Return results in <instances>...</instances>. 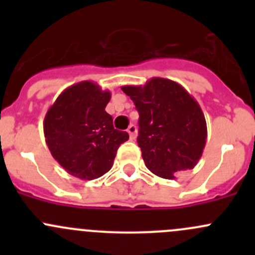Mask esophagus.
Wrapping results in <instances>:
<instances>
[{
  "label": "esophagus",
  "mask_w": 255,
  "mask_h": 255,
  "mask_svg": "<svg viewBox=\"0 0 255 255\" xmlns=\"http://www.w3.org/2000/svg\"><path fill=\"white\" fill-rule=\"evenodd\" d=\"M127 132L128 134H129L130 139H135V137H137V127H135L134 125H130L129 127H128Z\"/></svg>",
  "instance_id": "34e87169"
}]
</instances>
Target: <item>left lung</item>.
I'll return each mask as SVG.
<instances>
[{"label": "left lung", "instance_id": "8db88e82", "mask_svg": "<svg viewBox=\"0 0 255 255\" xmlns=\"http://www.w3.org/2000/svg\"><path fill=\"white\" fill-rule=\"evenodd\" d=\"M139 113L138 145L145 166L163 179L194 169L207 138L204 112L177 82L153 78L144 86H123Z\"/></svg>", "mask_w": 255, "mask_h": 255}]
</instances>
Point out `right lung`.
<instances>
[{"label":"right lung","mask_w":255,"mask_h":255,"mask_svg":"<svg viewBox=\"0 0 255 255\" xmlns=\"http://www.w3.org/2000/svg\"><path fill=\"white\" fill-rule=\"evenodd\" d=\"M111 92L92 81L64 90L45 115L44 137L53 158L70 175L94 180L112 168L118 146L129 135L113 127L105 109Z\"/></svg>","instance_id":"add662e5"}]
</instances>
